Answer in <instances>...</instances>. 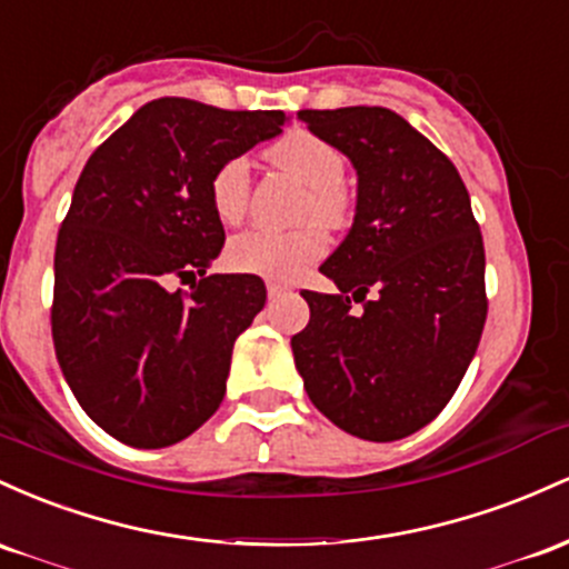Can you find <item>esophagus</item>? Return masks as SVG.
Returning <instances> with one entry per match:
<instances>
[{
    "instance_id": "esophagus-1",
    "label": "esophagus",
    "mask_w": 569,
    "mask_h": 569,
    "mask_svg": "<svg viewBox=\"0 0 569 569\" xmlns=\"http://www.w3.org/2000/svg\"><path fill=\"white\" fill-rule=\"evenodd\" d=\"M266 287H268V296H271V298H279V296H282V292H290L292 290L290 284L277 282V279H268Z\"/></svg>"
}]
</instances>
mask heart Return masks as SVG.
<instances>
[{
    "label": "heart",
    "mask_w": 569,
    "mask_h": 569,
    "mask_svg": "<svg viewBox=\"0 0 569 569\" xmlns=\"http://www.w3.org/2000/svg\"><path fill=\"white\" fill-rule=\"evenodd\" d=\"M268 161L296 180L309 184V196L301 203L303 220H317L325 228H338L349 214V199L341 182L347 161L333 144L311 131H290L268 150ZM209 201L214 214L226 226H236L250 201V163L236 156L217 166L209 182ZM325 250L322 233L315 226L296 231H268L252 228L239 233L228 247V258L239 271L260 273L271 279H292Z\"/></svg>",
    "instance_id": "heart-1"
}]
</instances>
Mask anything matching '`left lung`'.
<instances>
[{"label":"left lung","instance_id":"left-lung-1","mask_svg":"<svg viewBox=\"0 0 569 569\" xmlns=\"http://www.w3.org/2000/svg\"><path fill=\"white\" fill-rule=\"evenodd\" d=\"M298 120L352 161L357 207L319 266L341 296L301 292L311 319L292 336L296 368L311 403L349 436L406 438L449 403L487 322V260L468 188L387 107L301 110Z\"/></svg>","mask_w":569,"mask_h":569}]
</instances>
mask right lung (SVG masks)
<instances>
[{
  "instance_id": "1",
  "label": "right lung",
  "mask_w": 569,
  "mask_h": 569,
  "mask_svg": "<svg viewBox=\"0 0 569 569\" xmlns=\"http://www.w3.org/2000/svg\"><path fill=\"white\" fill-rule=\"evenodd\" d=\"M284 123L277 110L163 96L88 158L56 241L50 322L63 379L112 438L180 443L226 398L233 343L266 306V284L254 273L207 277L226 244L209 182Z\"/></svg>"
}]
</instances>
